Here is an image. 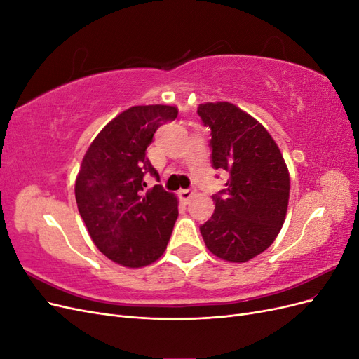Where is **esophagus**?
Returning <instances> with one entry per match:
<instances>
[{
  "instance_id": "esophagus-1",
  "label": "esophagus",
  "mask_w": 359,
  "mask_h": 359,
  "mask_svg": "<svg viewBox=\"0 0 359 359\" xmlns=\"http://www.w3.org/2000/svg\"><path fill=\"white\" fill-rule=\"evenodd\" d=\"M194 191L190 190V189H184V190H180V198L184 201V202H189L191 198H193Z\"/></svg>"
}]
</instances>
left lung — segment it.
Wrapping results in <instances>:
<instances>
[{"label":"left lung","mask_w":359,"mask_h":359,"mask_svg":"<svg viewBox=\"0 0 359 359\" xmlns=\"http://www.w3.org/2000/svg\"><path fill=\"white\" fill-rule=\"evenodd\" d=\"M211 128L212 168L229 172L212 196L215 210L201 226L210 252L227 262H247L274 243L286 219L290 178L276 140L259 121L229 102L198 107Z\"/></svg>","instance_id":"1"}]
</instances>
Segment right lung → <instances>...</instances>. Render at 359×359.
I'll return each mask as SVG.
<instances>
[{"label":"right lung","instance_id":"obj_1","mask_svg":"<svg viewBox=\"0 0 359 359\" xmlns=\"http://www.w3.org/2000/svg\"><path fill=\"white\" fill-rule=\"evenodd\" d=\"M178 115L175 106H133L107 123L86 151L74 184L82 220L100 252L127 268L147 266L165 253L178 217L175 194L154 186L147 157L156 130Z\"/></svg>","mask_w":359,"mask_h":359}]
</instances>
